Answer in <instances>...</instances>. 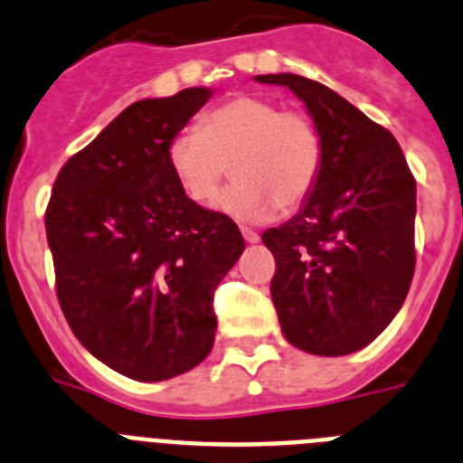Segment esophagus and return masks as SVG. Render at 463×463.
<instances>
[{"instance_id": "1", "label": "esophagus", "mask_w": 463, "mask_h": 463, "mask_svg": "<svg viewBox=\"0 0 463 463\" xmlns=\"http://www.w3.org/2000/svg\"><path fill=\"white\" fill-rule=\"evenodd\" d=\"M241 234H243V239L248 241V243H257V241H260V234L250 227H241Z\"/></svg>"}]
</instances>
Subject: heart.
<instances>
[{"label": "heart", "mask_w": 463, "mask_h": 463, "mask_svg": "<svg viewBox=\"0 0 463 463\" xmlns=\"http://www.w3.org/2000/svg\"><path fill=\"white\" fill-rule=\"evenodd\" d=\"M166 162L181 190L202 206L218 202L232 165L236 183L220 206L239 220H261L276 206L289 213L308 199L320 178L325 141L306 113L239 94L213 109L203 127L175 134Z\"/></svg>", "instance_id": "obj_1"}]
</instances>
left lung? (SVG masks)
Returning a JSON list of instances; mask_svg holds the SVG:
<instances>
[{"label":"left lung","mask_w":463,"mask_h":463,"mask_svg":"<svg viewBox=\"0 0 463 463\" xmlns=\"http://www.w3.org/2000/svg\"><path fill=\"white\" fill-rule=\"evenodd\" d=\"M255 80L292 90L325 141L320 178L301 211L261 234L276 257L280 329L304 353H357L394 320L411 289L415 178L396 138L326 85L297 73Z\"/></svg>","instance_id":"1"}]
</instances>
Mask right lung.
Here are the masks:
<instances>
[{
  "label": "right lung",
  "instance_id": "add662e5",
  "mask_svg": "<svg viewBox=\"0 0 463 463\" xmlns=\"http://www.w3.org/2000/svg\"><path fill=\"white\" fill-rule=\"evenodd\" d=\"M211 97L141 99L60 169L46 208L57 301L85 350L141 383L194 369L215 341L213 294L245 243L194 203L166 162L169 141Z\"/></svg>",
  "mask_w": 463,
  "mask_h": 463
}]
</instances>
